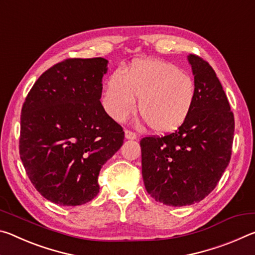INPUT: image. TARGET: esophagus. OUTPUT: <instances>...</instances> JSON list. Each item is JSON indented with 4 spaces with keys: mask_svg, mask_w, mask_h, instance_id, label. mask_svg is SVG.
I'll return each mask as SVG.
<instances>
[{
    "mask_svg": "<svg viewBox=\"0 0 255 255\" xmlns=\"http://www.w3.org/2000/svg\"><path fill=\"white\" fill-rule=\"evenodd\" d=\"M125 137H126L127 139H136L137 135L133 131L128 130V129H126V130H125Z\"/></svg>",
    "mask_w": 255,
    "mask_h": 255,
    "instance_id": "esophagus-1",
    "label": "esophagus"
}]
</instances>
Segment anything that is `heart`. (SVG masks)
I'll use <instances>...</instances> for the list:
<instances>
[{"label": "heart", "instance_id": "heart-1", "mask_svg": "<svg viewBox=\"0 0 255 255\" xmlns=\"http://www.w3.org/2000/svg\"><path fill=\"white\" fill-rule=\"evenodd\" d=\"M196 85L174 64L156 59L136 60L127 75L111 74L103 94V107L116 122L126 120L136 109L150 130L169 133L187 122L196 101Z\"/></svg>", "mask_w": 255, "mask_h": 255}]
</instances>
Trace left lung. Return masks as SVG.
<instances>
[{
  "label": "left lung",
  "mask_w": 255,
  "mask_h": 255,
  "mask_svg": "<svg viewBox=\"0 0 255 255\" xmlns=\"http://www.w3.org/2000/svg\"><path fill=\"white\" fill-rule=\"evenodd\" d=\"M196 101L182 126L141 138V173L147 192L167 206H189L213 191L231 161L234 115L216 73L205 59L188 56Z\"/></svg>",
  "instance_id": "obj_1"
}]
</instances>
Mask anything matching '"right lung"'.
<instances>
[{
	"mask_svg": "<svg viewBox=\"0 0 255 255\" xmlns=\"http://www.w3.org/2000/svg\"><path fill=\"white\" fill-rule=\"evenodd\" d=\"M107 64L64 59L42 73L22 106L20 158L33 187L56 205L92 200L102 165L124 143L123 127L100 102Z\"/></svg>",
	"mask_w": 255,
	"mask_h": 255,
	"instance_id": "add662e5",
	"label": "right lung"
}]
</instances>
